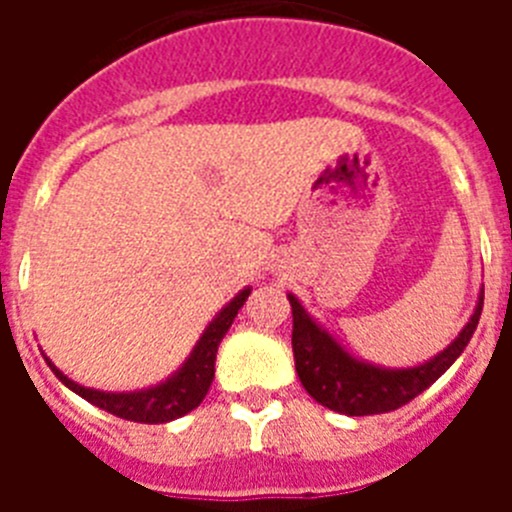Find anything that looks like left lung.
Here are the masks:
<instances>
[{"label": "left lung", "instance_id": "left-lung-1", "mask_svg": "<svg viewBox=\"0 0 512 512\" xmlns=\"http://www.w3.org/2000/svg\"><path fill=\"white\" fill-rule=\"evenodd\" d=\"M292 305V351L295 369L302 387L315 402L333 413L343 415H379L408 405L413 397L425 392L441 377L467 348L469 338L477 330L485 289L479 292L469 323L459 336L425 364L410 369H384L366 364L351 356L328 330L320 328L305 312L295 295H287Z\"/></svg>", "mask_w": 512, "mask_h": 512}]
</instances>
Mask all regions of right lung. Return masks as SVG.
Here are the masks:
<instances>
[{"instance_id":"add662e5","label":"right lung","mask_w":512,"mask_h":512,"mask_svg":"<svg viewBox=\"0 0 512 512\" xmlns=\"http://www.w3.org/2000/svg\"><path fill=\"white\" fill-rule=\"evenodd\" d=\"M251 295V287L238 292L223 310L217 312L215 320L205 328L202 338L197 341L194 351L179 372L171 374L166 382L148 387V390L138 392H99L81 387L74 379H69L63 372H58L51 359L45 356L48 366L53 369L58 379H61L69 390L84 397L87 402L97 405V408L107 410V413L117 415V418L133 420V423H169V420L182 418V415L192 413L202 400H205L207 390H210L212 377H215V356L217 346L225 338L228 328L233 325L235 315L243 307V302Z\"/></svg>"}]
</instances>
